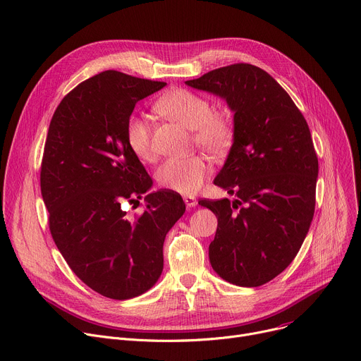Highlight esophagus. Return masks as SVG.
Wrapping results in <instances>:
<instances>
[{"mask_svg": "<svg viewBox=\"0 0 361 361\" xmlns=\"http://www.w3.org/2000/svg\"><path fill=\"white\" fill-rule=\"evenodd\" d=\"M183 200H184V203H185L187 207H194L195 204H197V200H195L194 195H188V194H187V195H184Z\"/></svg>", "mask_w": 361, "mask_h": 361, "instance_id": "esophagus-1", "label": "esophagus"}]
</instances>
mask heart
Wrapping results in <instances>:
<instances>
[{
	"instance_id": "obj_1",
	"label": "heart",
	"mask_w": 361,
	"mask_h": 361,
	"mask_svg": "<svg viewBox=\"0 0 361 361\" xmlns=\"http://www.w3.org/2000/svg\"><path fill=\"white\" fill-rule=\"evenodd\" d=\"M155 109L181 125L194 130V142L214 157L228 151L235 140L232 118L214 112L204 96L190 89L177 87L164 93L155 102ZM125 138L133 154L147 162L154 159L151 128L145 118L129 116L125 126ZM212 171V162L203 154L167 159L158 167L155 178L159 187L181 194L197 191Z\"/></svg>"
}]
</instances>
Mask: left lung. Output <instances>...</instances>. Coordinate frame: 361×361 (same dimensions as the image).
<instances>
[{"instance_id": "obj_1", "label": "left lung", "mask_w": 361, "mask_h": 361, "mask_svg": "<svg viewBox=\"0 0 361 361\" xmlns=\"http://www.w3.org/2000/svg\"><path fill=\"white\" fill-rule=\"evenodd\" d=\"M185 83L235 112L233 145L214 184L236 200L199 202L217 217L210 264L227 282L260 286L297 256L314 217L318 158L308 123L286 90L249 63Z\"/></svg>"}]
</instances>
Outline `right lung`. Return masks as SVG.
Returning <instances> with one entry per match:
<instances>
[{"label":"right lung","mask_w":361,"mask_h":361,"mask_svg":"<svg viewBox=\"0 0 361 361\" xmlns=\"http://www.w3.org/2000/svg\"><path fill=\"white\" fill-rule=\"evenodd\" d=\"M166 85L106 71L71 90L50 121L40 187L51 238L76 276L111 300L138 297L158 281L164 239L185 212L171 190L148 194L134 217L122 209L138 207L152 185L126 144V121Z\"/></svg>","instance_id":"1"}]
</instances>
